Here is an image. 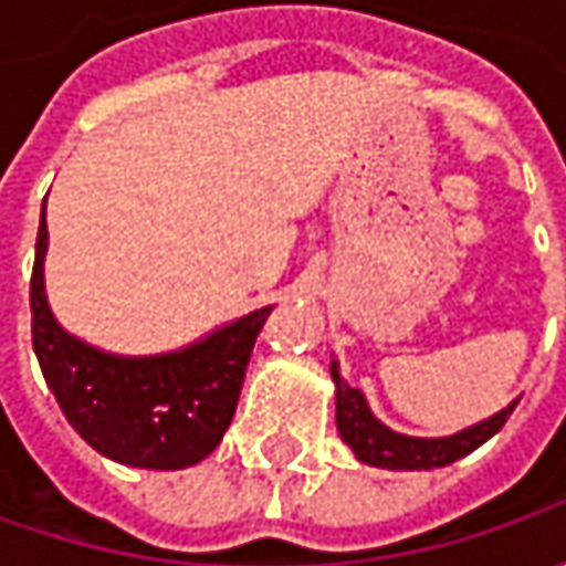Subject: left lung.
<instances>
[{
	"label": "left lung",
	"instance_id": "8db88e82",
	"mask_svg": "<svg viewBox=\"0 0 566 566\" xmlns=\"http://www.w3.org/2000/svg\"><path fill=\"white\" fill-rule=\"evenodd\" d=\"M331 375L337 380V428L343 441L353 447V453L359 457L361 463L378 469L450 467L460 457L472 453L475 447L485 444L491 434H497L504 428V422L511 419L513 406H516V402H511L497 416L472 424L460 434H450V438H406V434L390 431L387 424H380L371 416V409H368V402H365L359 390L339 378L337 365H331Z\"/></svg>",
	"mask_w": 566,
	"mask_h": 566
}]
</instances>
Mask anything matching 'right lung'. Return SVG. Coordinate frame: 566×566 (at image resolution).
Segmentation results:
<instances>
[{
    "instance_id": "right-lung-1",
    "label": "right lung",
    "mask_w": 566,
    "mask_h": 566,
    "mask_svg": "<svg viewBox=\"0 0 566 566\" xmlns=\"http://www.w3.org/2000/svg\"><path fill=\"white\" fill-rule=\"evenodd\" d=\"M46 201L31 273V337L43 378L69 424L97 453L142 469H186L223 441L254 339L271 308L169 356L122 359L69 337L43 295Z\"/></svg>"
}]
</instances>
